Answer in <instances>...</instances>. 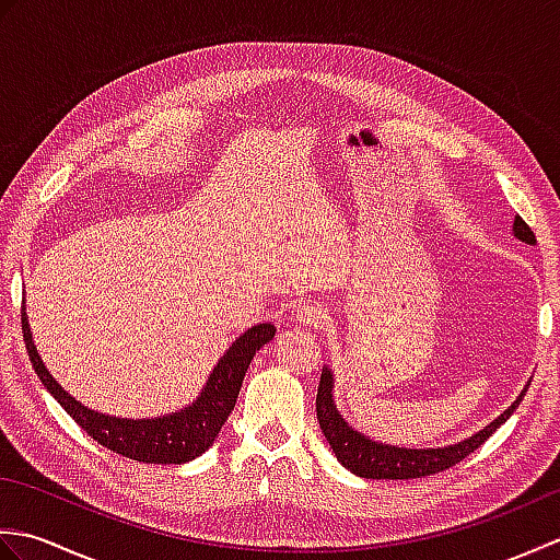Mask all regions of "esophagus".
Masks as SVG:
<instances>
[{
	"label": "esophagus",
	"mask_w": 560,
	"mask_h": 560,
	"mask_svg": "<svg viewBox=\"0 0 560 560\" xmlns=\"http://www.w3.org/2000/svg\"><path fill=\"white\" fill-rule=\"evenodd\" d=\"M325 317H327V307L319 303H305L299 307V323L305 327L323 325Z\"/></svg>",
	"instance_id": "34e87169"
}]
</instances>
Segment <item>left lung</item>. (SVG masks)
<instances>
[{"label": "left lung", "mask_w": 560, "mask_h": 560, "mask_svg": "<svg viewBox=\"0 0 560 560\" xmlns=\"http://www.w3.org/2000/svg\"><path fill=\"white\" fill-rule=\"evenodd\" d=\"M513 235L522 243L537 245V237H534L529 225L520 217H515V221H513ZM529 383L522 387L520 397L510 404V407L501 416H498V419H493L489 425L481 428L479 433H474L469 438L459 440V443H452L445 447H399V445L380 443V440H373V438L363 435L361 431H355V428L349 425V421L343 419L337 409L335 373H331L329 365H325L323 375H319L315 407H317L319 428H323L331 452H335L337 459L351 474H355V477H363V479H421V477H431V474L455 467L457 462L471 455L474 450H479L486 443V438H491L495 433V428H501L510 419V416H513V411L520 407L522 397H525V392L529 389Z\"/></svg>", "instance_id": "obj_1"}]
</instances>
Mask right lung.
Listing matches in <instances>:
<instances>
[{"instance_id":"right-lung-1","label":"right lung","mask_w":560,"mask_h":560,"mask_svg":"<svg viewBox=\"0 0 560 560\" xmlns=\"http://www.w3.org/2000/svg\"><path fill=\"white\" fill-rule=\"evenodd\" d=\"M21 329L35 373H38L47 392L59 401V407L93 440H98L103 447L147 464H185L199 457L201 452H207L221 433V425L229 421L255 353L277 335V327L271 323H259L243 331L225 349L219 363L213 365L207 385L201 387L197 399L187 407L173 413L153 416V419H122V416H110L83 407L79 399L71 397L57 383L45 368L38 349H35L26 307L21 313Z\"/></svg>"}]
</instances>
